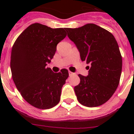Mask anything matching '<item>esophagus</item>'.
I'll return each instance as SVG.
<instances>
[{"mask_svg": "<svg viewBox=\"0 0 134 134\" xmlns=\"http://www.w3.org/2000/svg\"><path fill=\"white\" fill-rule=\"evenodd\" d=\"M68 73H69L70 76H72V75H73V74H74V73L72 72H70V71H69V72H68Z\"/></svg>", "mask_w": 134, "mask_h": 134, "instance_id": "1", "label": "esophagus"}]
</instances>
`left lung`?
<instances>
[{"mask_svg":"<svg viewBox=\"0 0 134 134\" xmlns=\"http://www.w3.org/2000/svg\"><path fill=\"white\" fill-rule=\"evenodd\" d=\"M75 43L82 61L90 64L88 74H79L74 87L81 105L98 107L106 103L118 88L122 70V57L115 38L109 31L93 23L79 28H66Z\"/></svg>","mask_w":134,"mask_h":134,"instance_id":"obj_1","label":"left lung"}]
</instances>
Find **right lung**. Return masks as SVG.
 Here are the masks:
<instances>
[{
	"instance_id": "1",
	"label": "right lung",
	"mask_w": 134,
	"mask_h": 134,
	"mask_svg": "<svg viewBox=\"0 0 134 134\" xmlns=\"http://www.w3.org/2000/svg\"><path fill=\"white\" fill-rule=\"evenodd\" d=\"M66 36L63 28L34 23L20 34L12 48L13 80L23 99L36 108L48 109L60 102L68 71L64 68L55 73L46 66Z\"/></svg>"
}]
</instances>
